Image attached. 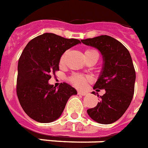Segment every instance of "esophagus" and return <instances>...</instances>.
I'll list each match as a JSON object with an SVG mask.
<instances>
[{
	"label": "esophagus",
	"instance_id": "esophagus-1",
	"mask_svg": "<svg viewBox=\"0 0 148 148\" xmlns=\"http://www.w3.org/2000/svg\"><path fill=\"white\" fill-rule=\"evenodd\" d=\"M77 94H78V95H81V96H86V95H87V92H82V91H78V92H77Z\"/></svg>",
	"mask_w": 148,
	"mask_h": 148
}]
</instances>
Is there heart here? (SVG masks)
<instances>
[{
  "mask_svg": "<svg viewBox=\"0 0 148 148\" xmlns=\"http://www.w3.org/2000/svg\"><path fill=\"white\" fill-rule=\"evenodd\" d=\"M90 52H97L96 50L94 49H86L85 51V54L87 53H90ZM98 53V52H97ZM63 59H64V54L61 56L60 60V64H63ZM91 81V77L88 76H85V75H82V74H74L72 76L69 77V82L74 85V87L79 88H85L87 83Z\"/></svg>",
  "mask_w": 148,
  "mask_h": 148,
  "instance_id": "b5f03b06",
  "label": "heart"
}]
</instances>
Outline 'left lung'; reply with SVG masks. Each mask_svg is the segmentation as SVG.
<instances>
[{
    "mask_svg": "<svg viewBox=\"0 0 148 148\" xmlns=\"http://www.w3.org/2000/svg\"><path fill=\"white\" fill-rule=\"evenodd\" d=\"M82 42L99 49L103 58V71L93 88L105 89V93L100 96L101 101L87 113L98 123L111 124L124 114L133 97L136 71L132 58L120 41L108 35Z\"/></svg>",
    "mask_w": 148,
    "mask_h": 148,
    "instance_id": "left-lung-1",
    "label": "left lung"
}]
</instances>
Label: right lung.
Masks as SVG:
<instances>
[{
  "label": "right lung",
  "instance_id": "1",
  "mask_svg": "<svg viewBox=\"0 0 148 148\" xmlns=\"http://www.w3.org/2000/svg\"><path fill=\"white\" fill-rule=\"evenodd\" d=\"M81 43L74 38L45 33L29 41L18 63L16 93L25 113L34 121L48 123L60 117L66 102L77 94L71 85L61 83L59 88L49 80L59 71L61 56L66 50Z\"/></svg>",
  "mask_w": 148,
  "mask_h": 148
}]
</instances>
